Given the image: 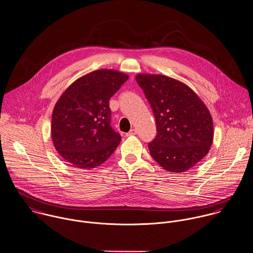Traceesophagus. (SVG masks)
Listing matches in <instances>:
<instances>
[{
  "mask_svg": "<svg viewBox=\"0 0 253 253\" xmlns=\"http://www.w3.org/2000/svg\"><path fill=\"white\" fill-rule=\"evenodd\" d=\"M137 134V130L136 129H131L127 134L126 136H132V135H136Z\"/></svg>",
  "mask_w": 253,
  "mask_h": 253,
  "instance_id": "1",
  "label": "esophagus"
}]
</instances>
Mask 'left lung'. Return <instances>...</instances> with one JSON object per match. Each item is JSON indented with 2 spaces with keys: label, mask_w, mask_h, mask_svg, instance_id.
<instances>
[{
  "label": "left lung",
  "mask_w": 253,
  "mask_h": 253,
  "mask_svg": "<svg viewBox=\"0 0 253 253\" xmlns=\"http://www.w3.org/2000/svg\"><path fill=\"white\" fill-rule=\"evenodd\" d=\"M136 81L156 119L157 135L149 143L151 156L170 172L193 168L213 143V120L207 106L188 85L172 78L139 74Z\"/></svg>",
  "instance_id": "1"
}]
</instances>
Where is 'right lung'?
Segmentation results:
<instances>
[{
    "label": "right lung",
    "instance_id": "1",
    "mask_svg": "<svg viewBox=\"0 0 253 253\" xmlns=\"http://www.w3.org/2000/svg\"><path fill=\"white\" fill-rule=\"evenodd\" d=\"M115 70H97L75 81L52 114L51 137L68 165L89 169L103 164L121 141L111 127L109 99L128 80Z\"/></svg>",
    "mask_w": 253,
    "mask_h": 253
}]
</instances>
